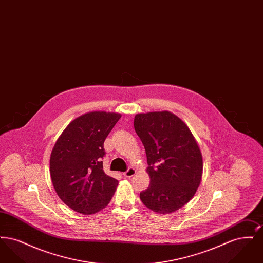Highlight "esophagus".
Masks as SVG:
<instances>
[{"mask_svg": "<svg viewBox=\"0 0 263 263\" xmlns=\"http://www.w3.org/2000/svg\"><path fill=\"white\" fill-rule=\"evenodd\" d=\"M136 174V171L133 168V167H129L127 171H126L125 173L123 174V175L127 177V178H130V177H132L133 175Z\"/></svg>", "mask_w": 263, "mask_h": 263, "instance_id": "obj_1", "label": "esophagus"}]
</instances>
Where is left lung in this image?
<instances>
[{
  "label": "left lung",
  "mask_w": 263,
  "mask_h": 263,
  "mask_svg": "<svg viewBox=\"0 0 263 263\" xmlns=\"http://www.w3.org/2000/svg\"><path fill=\"white\" fill-rule=\"evenodd\" d=\"M134 128L146 150L151 179L140 199L154 212H175L200 184L203 161L198 144L188 126L170 111L136 114Z\"/></svg>",
  "instance_id": "left-lung-1"
}]
</instances>
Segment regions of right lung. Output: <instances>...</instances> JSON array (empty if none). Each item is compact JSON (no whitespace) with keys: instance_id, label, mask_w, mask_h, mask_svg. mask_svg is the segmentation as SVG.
I'll list each match as a JSON object with an SVG mask.
<instances>
[{"instance_id":"obj_1","label":"right lung","mask_w":263,"mask_h":263,"mask_svg":"<svg viewBox=\"0 0 263 263\" xmlns=\"http://www.w3.org/2000/svg\"><path fill=\"white\" fill-rule=\"evenodd\" d=\"M121 114L86 113L63 131L52 150L51 180L60 199L78 213L99 212L110 202L118 180L105 175L103 143Z\"/></svg>"}]
</instances>
